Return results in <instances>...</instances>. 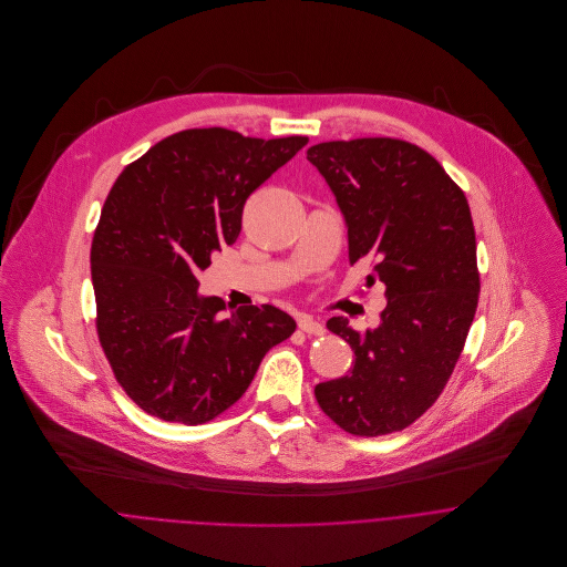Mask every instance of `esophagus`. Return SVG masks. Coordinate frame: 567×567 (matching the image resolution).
<instances>
[{"instance_id": "34e87169", "label": "esophagus", "mask_w": 567, "mask_h": 567, "mask_svg": "<svg viewBox=\"0 0 567 567\" xmlns=\"http://www.w3.org/2000/svg\"><path fill=\"white\" fill-rule=\"evenodd\" d=\"M297 321H299V329L306 331V333H312V336H323L324 333L323 323L315 321V319L308 317V315H299Z\"/></svg>"}]
</instances>
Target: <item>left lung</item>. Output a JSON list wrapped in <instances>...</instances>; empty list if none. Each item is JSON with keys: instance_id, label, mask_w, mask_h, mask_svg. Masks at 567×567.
Instances as JSON below:
<instances>
[{"instance_id": "obj_1", "label": "left lung", "mask_w": 567, "mask_h": 567, "mask_svg": "<svg viewBox=\"0 0 567 567\" xmlns=\"http://www.w3.org/2000/svg\"><path fill=\"white\" fill-rule=\"evenodd\" d=\"M347 220L349 261L371 259L386 288L380 324L327 329L355 353L349 375L315 389L324 414L355 436L408 427L443 393L478 308L476 231L465 192L423 148L393 137L308 148Z\"/></svg>"}]
</instances>
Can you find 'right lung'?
<instances>
[{"label": "right lung", "instance_id": "obj_1", "mask_svg": "<svg viewBox=\"0 0 567 567\" xmlns=\"http://www.w3.org/2000/svg\"><path fill=\"white\" fill-rule=\"evenodd\" d=\"M308 137L189 128L128 163L91 243L95 329L117 384L144 412L198 425L236 404L266 351L297 323L275 306L198 292L212 252L234 244L246 198Z\"/></svg>", "mask_w": 567, "mask_h": 567}]
</instances>
